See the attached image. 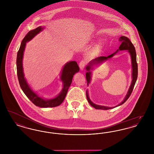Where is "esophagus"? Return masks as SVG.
Here are the masks:
<instances>
[{"mask_svg": "<svg viewBox=\"0 0 154 154\" xmlns=\"http://www.w3.org/2000/svg\"><path fill=\"white\" fill-rule=\"evenodd\" d=\"M86 63H86V61H85L84 60H81L80 62V63H79V66H80V69H81V70L84 69V67H85V66L86 65Z\"/></svg>", "mask_w": 154, "mask_h": 154, "instance_id": "esophagus-1", "label": "esophagus"}]
</instances>
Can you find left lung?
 Wrapping results in <instances>:
<instances>
[{
	"label": "left lung",
	"instance_id": "left-lung-1",
	"mask_svg": "<svg viewBox=\"0 0 154 154\" xmlns=\"http://www.w3.org/2000/svg\"><path fill=\"white\" fill-rule=\"evenodd\" d=\"M120 42H121V44L119 45V48L118 49L116 52H115L114 53L111 54L108 57H97L96 58L93 59L92 60H91L88 65L86 67V69L87 70L88 72H87L86 73V79L87 81V84H89L90 83V81L91 80V72L90 71V70H92L93 69V66L94 65H99L100 63H103L104 61H106V60H107L109 58H111V57H112L117 52L121 50H128V51L129 52V53L130 54L131 57V60H132V80L131 86L129 87V89L128 91V93L126 94V96L125 97L124 100L119 103V104H118L117 106L115 107H107V106H100V105H97L94 104L92 102L89 96H88V92L87 91L86 95H87V100L88 101L89 103L96 109H100V110H109L113 109L114 107H118L120 105H122V104H124L127 100L128 99L129 97V96L131 95L132 91L133 90V88L134 87L135 83L137 80V75H138V66H137V60H136V52L135 50V48L133 45V44H132V42H131V40L127 37L121 36L119 40Z\"/></svg>",
	"mask_w": 154,
	"mask_h": 154
}]
</instances>
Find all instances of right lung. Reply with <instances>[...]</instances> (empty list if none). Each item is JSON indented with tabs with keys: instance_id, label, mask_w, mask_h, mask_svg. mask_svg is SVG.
<instances>
[{
	"instance_id": "obj_1",
	"label": "right lung",
	"mask_w": 154,
	"mask_h": 154,
	"mask_svg": "<svg viewBox=\"0 0 154 154\" xmlns=\"http://www.w3.org/2000/svg\"><path fill=\"white\" fill-rule=\"evenodd\" d=\"M44 29V27L38 26L35 29L30 30L22 40L17 57V76L22 91L30 100L36 106L42 108L54 107L59 106L64 100L68 89L70 86L74 74L79 72L80 69L75 61H70L63 66L60 75V80L63 82V88L57 97L51 99H44L36 94L28 85L23 72L22 59L26 43L29 42L34 37Z\"/></svg>"
}]
</instances>
